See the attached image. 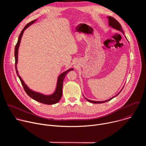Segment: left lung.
<instances>
[{
    "label": "left lung",
    "instance_id": "left-lung-1",
    "mask_svg": "<svg viewBox=\"0 0 146 146\" xmlns=\"http://www.w3.org/2000/svg\"><path fill=\"white\" fill-rule=\"evenodd\" d=\"M108 18L109 22V25L110 27H111L112 28H113L114 29H116V30H118V31L121 32L123 34V30H122V27H121V25H120V24L117 21L115 18H114L113 17H108ZM121 91H122V90H121ZM121 91H120L117 95H118L121 92ZM117 95L114 96V97L111 98L110 99H108V100H105V101H99V102H98V101H93V100H89V99H87V98H86L88 102H91V103H105V102H108V101H109L110 100H111V99H112L113 98H114V97H115Z\"/></svg>",
    "mask_w": 146,
    "mask_h": 146
}]
</instances>
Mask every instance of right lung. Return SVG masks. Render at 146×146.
<instances>
[{
	"instance_id": "obj_1",
	"label": "right lung",
	"mask_w": 146,
	"mask_h": 146,
	"mask_svg": "<svg viewBox=\"0 0 146 146\" xmlns=\"http://www.w3.org/2000/svg\"><path fill=\"white\" fill-rule=\"evenodd\" d=\"M36 21V19L32 21L29 23L28 24H27L25 25L24 28L23 29L21 32L19 38H18V41H17V43L15 45V51H14V55H15V69H16V73H17V74L21 82V84L23 86V88H24L25 91L26 92V93L28 94V96H29L33 99L37 101L40 103L46 104V105H53V104H55V103H58L59 101V100L60 99L62 95V86H63V82H64L65 77L66 76V75L67 74V73L73 70V68L65 71V72L62 73V74H60L59 76V77L58 78V81H57V86H56V90L54 94H52V95H44L43 94H41L33 91L31 90H30L27 87V86L25 84L24 82L22 80V78H21V77L19 76L18 70L17 69V62H18V48L19 46V44L21 42V37L24 32V31L27 28H28L30 25H31L32 24H33Z\"/></svg>"
}]
</instances>
